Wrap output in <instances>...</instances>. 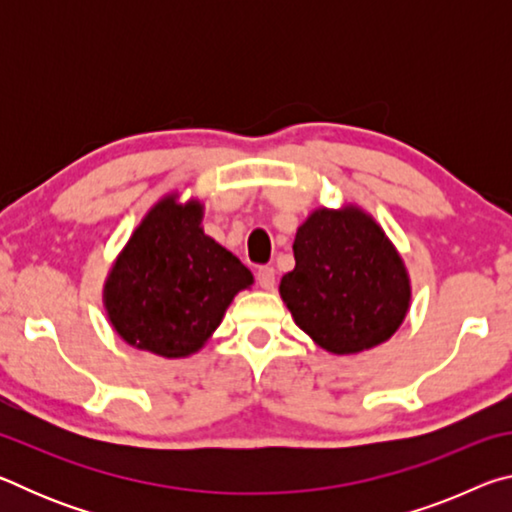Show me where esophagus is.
<instances>
[{
  "label": "esophagus",
  "mask_w": 512,
  "mask_h": 512,
  "mask_svg": "<svg viewBox=\"0 0 512 512\" xmlns=\"http://www.w3.org/2000/svg\"><path fill=\"white\" fill-rule=\"evenodd\" d=\"M257 284L266 291L275 287V268L273 266H259L257 268Z\"/></svg>",
  "instance_id": "obj_1"
}]
</instances>
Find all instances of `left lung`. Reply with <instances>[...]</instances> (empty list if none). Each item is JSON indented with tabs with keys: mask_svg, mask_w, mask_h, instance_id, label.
Wrapping results in <instances>:
<instances>
[{
	"mask_svg": "<svg viewBox=\"0 0 512 512\" xmlns=\"http://www.w3.org/2000/svg\"><path fill=\"white\" fill-rule=\"evenodd\" d=\"M296 268L280 280L293 320L320 348L357 354L400 329L411 307L404 259L357 205L307 216L293 241Z\"/></svg>",
	"mask_w": 512,
	"mask_h": 512,
	"instance_id": "obj_1",
	"label": "left lung"
}]
</instances>
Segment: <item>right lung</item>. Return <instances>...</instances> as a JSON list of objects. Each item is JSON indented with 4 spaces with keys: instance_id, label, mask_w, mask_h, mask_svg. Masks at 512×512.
Here are the masks:
<instances>
[{
    "instance_id": "1",
    "label": "right lung",
    "mask_w": 512,
    "mask_h": 512,
    "mask_svg": "<svg viewBox=\"0 0 512 512\" xmlns=\"http://www.w3.org/2000/svg\"><path fill=\"white\" fill-rule=\"evenodd\" d=\"M203 203L169 194L128 239L103 284L110 325L128 345L183 359L203 348L253 273L207 237Z\"/></svg>"
}]
</instances>
